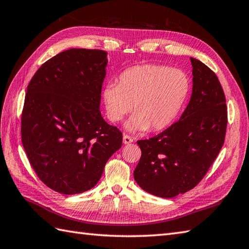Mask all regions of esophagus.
<instances>
[{"mask_svg": "<svg viewBox=\"0 0 249 249\" xmlns=\"http://www.w3.org/2000/svg\"><path fill=\"white\" fill-rule=\"evenodd\" d=\"M131 142H134L133 137H129L127 135L123 136V143L124 144H129V143H131Z\"/></svg>", "mask_w": 249, "mask_h": 249, "instance_id": "obj_1", "label": "esophagus"}]
</instances>
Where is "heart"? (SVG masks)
Segmentation results:
<instances>
[{
    "label": "heart",
    "instance_id": "b5f03b06",
    "mask_svg": "<svg viewBox=\"0 0 249 249\" xmlns=\"http://www.w3.org/2000/svg\"><path fill=\"white\" fill-rule=\"evenodd\" d=\"M189 91L190 79L182 70L144 64L124 71L119 77V84H106L103 100L113 123L134 110L135 113L125 123L128 131L160 130L177 119Z\"/></svg>",
    "mask_w": 249,
    "mask_h": 249
}]
</instances>
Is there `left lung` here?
Segmentation results:
<instances>
[{
  "label": "left lung",
  "mask_w": 249,
  "mask_h": 249,
  "mask_svg": "<svg viewBox=\"0 0 249 249\" xmlns=\"http://www.w3.org/2000/svg\"><path fill=\"white\" fill-rule=\"evenodd\" d=\"M193 65V92L177 123L162 133L139 140L141 157L134 171L137 184L161 198L193 189L223 147L227 128L226 98L217 76L197 59Z\"/></svg>",
  "instance_id": "obj_1"
}]
</instances>
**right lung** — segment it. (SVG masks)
Here are the masks:
<instances>
[{
    "mask_svg": "<svg viewBox=\"0 0 249 249\" xmlns=\"http://www.w3.org/2000/svg\"><path fill=\"white\" fill-rule=\"evenodd\" d=\"M107 52L70 49L35 72L26 89L21 139L31 166L64 195L93 188L122 146V133L100 113Z\"/></svg>",
    "mask_w": 249,
    "mask_h": 249,
    "instance_id": "add662e5",
    "label": "right lung"
}]
</instances>
